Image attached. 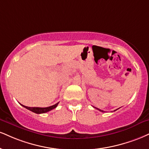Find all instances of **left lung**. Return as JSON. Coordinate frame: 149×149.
I'll return each instance as SVG.
<instances>
[{
    "label": "left lung",
    "mask_w": 149,
    "mask_h": 149,
    "mask_svg": "<svg viewBox=\"0 0 149 149\" xmlns=\"http://www.w3.org/2000/svg\"><path fill=\"white\" fill-rule=\"evenodd\" d=\"M98 110H99V111H101V112H103V110H99V109H98Z\"/></svg>",
    "instance_id": "8db88e82"
}]
</instances>
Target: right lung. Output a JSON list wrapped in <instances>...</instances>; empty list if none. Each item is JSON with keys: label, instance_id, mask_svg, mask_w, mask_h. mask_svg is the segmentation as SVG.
Listing matches in <instances>:
<instances>
[{"label": "right lung", "instance_id": "obj_1", "mask_svg": "<svg viewBox=\"0 0 149 149\" xmlns=\"http://www.w3.org/2000/svg\"><path fill=\"white\" fill-rule=\"evenodd\" d=\"M58 103H57L56 104H55V105H52V106H49L47 107H30L25 106V105H22V104H21V105H22L23 107H26V109L32 111V112H35L36 114H42V113H46V112H49V111L52 110L53 109L55 108V107L57 106V105H58Z\"/></svg>", "mask_w": 149, "mask_h": 149}]
</instances>
